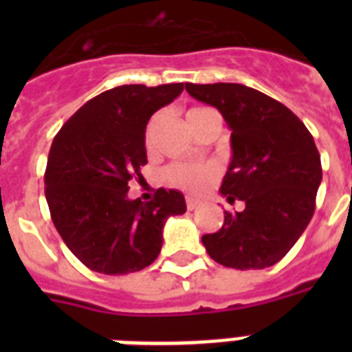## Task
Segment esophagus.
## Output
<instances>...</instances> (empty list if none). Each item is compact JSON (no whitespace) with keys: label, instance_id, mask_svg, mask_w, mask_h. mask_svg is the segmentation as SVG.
<instances>
[{"label":"esophagus","instance_id":"34e87169","mask_svg":"<svg viewBox=\"0 0 352 352\" xmlns=\"http://www.w3.org/2000/svg\"><path fill=\"white\" fill-rule=\"evenodd\" d=\"M199 203H201V201H199V199H195V197H186V208L188 210H195L199 206Z\"/></svg>","mask_w":352,"mask_h":352}]
</instances>
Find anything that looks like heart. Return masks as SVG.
Masks as SVG:
<instances>
[{"mask_svg":"<svg viewBox=\"0 0 352 352\" xmlns=\"http://www.w3.org/2000/svg\"><path fill=\"white\" fill-rule=\"evenodd\" d=\"M212 109L208 107H193L190 109L186 115L188 120H193V118L201 117V115H206ZM155 129V120L148 126V131H146V140L148 144L151 142V137H153ZM219 175L217 168L212 164H173L166 170V181L170 182L171 186L179 188V190H186V192H203L208 186H212Z\"/></svg>","mask_w":352,"mask_h":352,"instance_id":"b5f03b06","label":"heart"}]
</instances>
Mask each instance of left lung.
Listing matches in <instances>:
<instances>
[{
  "mask_svg": "<svg viewBox=\"0 0 352 352\" xmlns=\"http://www.w3.org/2000/svg\"><path fill=\"white\" fill-rule=\"evenodd\" d=\"M199 102L219 109L230 127L232 160L219 192L245 210L225 212L219 232L203 235L223 267H272L312 219L322 160L305 124L281 102L243 84H186Z\"/></svg>",
  "mask_w": 352,
  "mask_h": 352,
  "instance_id": "left-lung-1",
  "label": "left lung"
}]
</instances>
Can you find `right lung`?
<instances>
[{
  "label": "right lung",
  "instance_id": "1",
  "mask_svg": "<svg viewBox=\"0 0 352 352\" xmlns=\"http://www.w3.org/2000/svg\"><path fill=\"white\" fill-rule=\"evenodd\" d=\"M184 84L120 85L91 98L52 140L45 197L67 248L95 272L124 276L149 267L168 217L186 212L179 190L159 188L148 203L127 197L148 164L146 126Z\"/></svg>",
  "mask_w": 352,
  "mask_h": 352
}]
</instances>
